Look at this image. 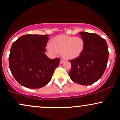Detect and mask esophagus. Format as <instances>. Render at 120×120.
<instances>
[{
	"mask_svg": "<svg viewBox=\"0 0 120 120\" xmlns=\"http://www.w3.org/2000/svg\"><path fill=\"white\" fill-rule=\"evenodd\" d=\"M64 61H65V60H63V59H61V60H60V64H63V63H64Z\"/></svg>",
	"mask_w": 120,
	"mask_h": 120,
	"instance_id": "1",
	"label": "esophagus"
}]
</instances>
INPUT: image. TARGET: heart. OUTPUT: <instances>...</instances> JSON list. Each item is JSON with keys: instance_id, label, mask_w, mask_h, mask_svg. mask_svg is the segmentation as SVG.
<instances>
[{"instance_id": "1", "label": "heart", "mask_w": 120, "mask_h": 120, "mask_svg": "<svg viewBox=\"0 0 120 120\" xmlns=\"http://www.w3.org/2000/svg\"><path fill=\"white\" fill-rule=\"evenodd\" d=\"M48 49L53 55L61 52V55L65 60L77 58L81 54L84 49V41L80 37L67 35H59L48 45Z\"/></svg>"}]
</instances>
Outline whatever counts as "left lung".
Segmentation results:
<instances>
[{"mask_svg": "<svg viewBox=\"0 0 120 120\" xmlns=\"http://www.w3.org/2000/svg\"><path fill=\"white\" fill-rule=\"evenodd\" d=\"M79 34L84 41V49L78 57L69 60L71 68L69 74L75 83L90 85L98 81L105 71L108 45L105 39L96 34L84 31Z\"/></svg>", "mask_w": 120, "mask_h": 120, "instance_id": "left-lung-1", "label": "left lung"}]
</instances>
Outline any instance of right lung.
Segmentation results:
<instances>
[{"instance_id": "obj_1", "label": "right lung", "mask_w": 120, "mask_h": 120, "mask_svg": "<svg viewBox=\"0 0 120 120\" xmlns=\"http://www.w3.org/2000/svg\"><path fill=\"white\" fill-rule=\"evenodd\" d=\"M49 35L26 34L12 44L9 66L13 77L22 86L39 89L51 79L59 65V58L49 59L45 53Z\"/></svg>"}]
</instances>
